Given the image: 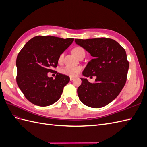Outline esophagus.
I'll return each instance as SVG.
<instances>
[{"label":"esophagus","mask_w":147,"mask_h":147,"mask_svg":"<svg viewBox=\"0 0 147 147\" xmlns=\"http://www.w3.org/2000/svg\"><path fill=\"white\" fill-rule=\"evenodd\" d=\"M74 79V78H73V77H70V81H72Z\"/></svg>","instance_id":"34e87169"}]
</instances>
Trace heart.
I'll return each mask as SVG.
<instances>
[{"instance_id": "heart-1", "label": "heart", "mask_w": 147, "mask_h": 147, "mask_svg": "<svg viewBox=\"0 0 147 147\" xmlns=\"http://www.w3.org/2000/svg\"><path fill=\"white\" fill-rule=\"evenodd\" d=\"M73 54L78 57V56L80 55L81 53H85L84 52V49L80 47H75L72 50ZM64 57V53H61L59 57V61H61L63 60ZM82 70V68L79 66H70L67 65L65 66L63 69H61V72L62 74H63L66 75H69L70 77H76L77 75H78Z\"/></svg>"}]
</instances>
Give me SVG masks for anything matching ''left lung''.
Listing matches in <instances>:
<instances>
[{"mask_svg":"<svg viewBox=\"0 0 147 147\" xmlns=\"http://www.w3.org/2000/svg\"><path fill=\"white\" fill-rule=\"evenodd\" d=\"M75 42L93 57L83 75L96 77L92 83L81 78L82 84L77 89L79 99L90 107H104L119 95L126 82L129 64L126 51L109 38L75 39Z\"/></svg>","mask_w":147,"mask_h":147,"instance_id":"obj_1","label":"left lung"}]
</instances>
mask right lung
Listing matches in <instances>:
<instances>
[{"instance_id": "right-lung-1", "label": "right lung", "mask_w": 147, "mask_h": 147, "mask_svg": "<svg viewBox=\"0 0 147 147\" xmlns=\"http://www.w3.org/2000/svg\"><path fill=\"white\" fill-rule=\"evenodd\" d=\"M72 38L38 35L25 44L17 56L16 83L30 102L38 106L50 105L58 100L70 81L67 75L57 73L48 77L58 63L61 53L74 42Z\"/></svg>"}]
</instances>
